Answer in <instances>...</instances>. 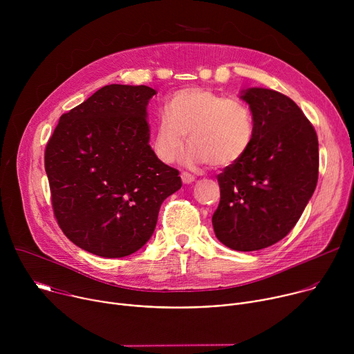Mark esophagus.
<instances>
[{
    "label": "esophagus",
    "instance_id": "34e87169",
    "mask_svg": "<svg viewBox=\"0 0 354 354\" xmlns=\"http://www.w3.org/2000/svg\"><path fill=\"white\" fill-rule=\"evenodd\" d=\"M180 178H182V182H183L185 185H189V183L194 182V176H193L192 174H187V172H182Z\"/></svg>",
    "mask_w": 354,
    "mask_h": 354
}]
</instances>
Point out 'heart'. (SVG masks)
Masks as SVG:
<instances>
[{
  "label": "heart",
  "instance_id": "1",
  "mask_svg": "<svg viewBox=\"0 0 354 354\" xmlns=\"http://www.w3.org/2000/svg\"><path fill=\"white\" fill-rule=\"evenodd\" d=\"M187 140V167L212 162L223 168L238 162L249 151L255 136V122L242 100L227 97L206 88L175 92L157 119L153 149L160 161L172 164Z\"/></svg>",
  "mask_w": 354,
  "mask_h": 354
}]
</instances>
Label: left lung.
Listing matches in <instances>:
<instances>
[{"instance_id":"8db88e82","label":"left lung","mask_w":354,"mask_h":354,"mask_svg":"<svg viewBox=\"0 0 354 354\" xmlns=\"http://www.w3.org/2000/svg\"><path fill=\"white\" fill-rule=\"evenodd\" d=\"M239 97L254 115L248 153L217 176L220 205L213 228L221 243L242 252L283 239L297 224L318 182V137L288 96L248 88Z\"/></svg>"}]
</instances>
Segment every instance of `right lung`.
I'll use <instances>...</instances> for the list:
<instances>
[{"instance_id":"1","label":"right lung","mask_w":354,"mask_h":354,"mask_svg":"<svg viewBox=\"0 0 354 354\" xmlns=\"http://www.w3.org/2000/svg\"><path fill=\"white\" fill-rule=\"evenodd\" d=\"M156 93L145 85L100 88L60 118L47 142L55 216L89 254H134L154 234L162 201L182 186L148 142L147 106Z\"/></svg>"}]
</instances>
